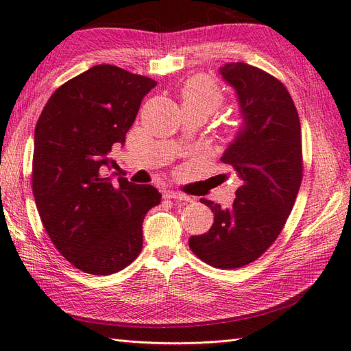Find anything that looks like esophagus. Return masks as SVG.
<instances>
[{
	"label": "esophagus",
	"mask_w": 351,
	"mask_h": 351,
	"mask_svg": "<svg viewBox=\"0 0 351 351\" xmlns=\"http://www.w3.org/2000/svg\"><path fill=\"white\" fill-rule=\"evenodd\" d=\"M163 197L169 199H180V202H191L189 197H186L184 194H180V192L176 191H163Z\"/></svg>",
	"instance_id": "esophagus-1"
}]
</instances>
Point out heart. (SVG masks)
Here are the masks:
<instances>
[{
  "instance_id": "obj_1",
  "label": "heart",
  "mask_w": 351,
  "mask_h": 351,
  "mask_svg": "<svg viewBox=\"0 0 351 351\" xmlns=\"http://www.w3.org/2000/svg\"><path fill=\"white\" fill-rule=\"evenodd\" d=\"M223 90L219 86L210 80L209 77L195 75L189 78L182 88V104L183 107L202 109L207 115L215 112L223 104Z\"/></svg>"
}]
</instances>
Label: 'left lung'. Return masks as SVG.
Listing matches in <instances>:
<instances>
[{"label": "left lung", "instance_id": "left-lung-1", "mask_svg": "<svg viewBox=\"0 0 351 351\" xmlns=\"http://www.w3.org/2000/svg\"><path fill=\"white\" fill-rule=\"evenodd\" d=\"M219 74L238 95L242 125L221 157L241 186L230 209L209 199L213 224L191 236L199 259L221 269L248 265L273 245L294 207L303 178L302 128L288 89L247 63H227Z\"/></svg>", "mask_w": 351, "mask_h": 351}]
</instances>
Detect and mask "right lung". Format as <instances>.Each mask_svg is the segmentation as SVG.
<instances>
[{
    "label": "right lung",
    "mask_w": 351,
    "mask_h": 351,
    "mask_svg": "<svg viewBox=\"0 0 351 351\" xmlns=\"http://www.w3.org/2000/svg\"><path fill=\"white\" fill-rule=\"evenodd\" d=\"M157 83L97 65L49 97L34 128L33 195L59 253L83 273L109 276L142 252V223L160 203L152 184L103 176Z\"/></svg>",
    "instance_id": "1"
}]
</instances>
